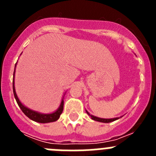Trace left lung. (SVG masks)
I'll return each instance as SVG.
<instances>
[{"label":"left lung","instance_id":"8db88e82","mask_svg":"<svg viewBox=\"0 0 156 156\" xmlns=\"http://www.w3.org/2000/svg\"><path fill=\"white\" fill-rule=\"evenodd\" d=\"M87 113L88 114V115H90V117H91V119H94V120L95 121H98V122H112V121H115L116 120V119H118L119 118H113V119H102V118H98V117H96V116H94V115H90L89 112H88L87 111Z\"/></svg>","mask_w":156,"mask_h":156}]
</instances>
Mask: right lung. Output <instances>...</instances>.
<instances>
[{"instance_id":"obj_1","label":"right lung","mask_w":156,"mask_h":156,"mask_svg":"<svg viewBox=\"0 0 156 156\" xmlns=\"http://www.w3.org/2000/svg\"><path fill=\"white\" fill-rule=\"evenodd\" d=\"M15 71H16V69L14 70V74H13V93L14 96H15V98H16V101H17V104L19 105V108H21V110L23 111V113L27 115V117H29L30 119L35 121L37 122H41V123H47V122H55V121L58 120L59 119V117L61 115L62 112L63 111V105H64V101L63 99L62 100V102L59 108L56 110L55 112L51 114H42L39 113L37 112L33 111V110L30 109V108H27L26 106L23 105L19 99L18 98L17 94H16V89H15V85H14V78H15Z\"/></svg>"}]
</instances>
